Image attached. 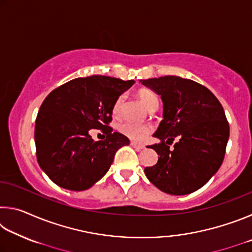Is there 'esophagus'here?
Listing matches in <instances>:
<instances>
[{"mask_svg":"<svg viewBox=\"0 0 252 252\" xmlns=\"http://www.w3.org/2000/svg\"><path fill=\"white\" fill-rule=\"evenodd\" d=\"M131 146L133 147V148H135L136 150H142V149H144V146H143V144L136 143V142H133V141H131Z\"/></svg>","mask_w":252,"mask_h":252,"instance_id":"obj_1","label":"esophagus"}]
</instances>
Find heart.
I'll list each match as a JSON object with an SVG mask.
<instances>
[{
    "instance_id": "obj_1",
    "label": "heart",
    "mask_w": 252,
    "mask_h": 252,
    "mask_svg": "<svg viewBox=\"0 0 252 252\" xmlns=\"http://www.w3.org/2000/svg\"><path fill=\"white\" fill-rule=\"evenodd\" d=\"M136 96L139 97V100L142 102L144 106L149 111H155L159 106V99L155 92L150 89L142 88L139 89L136 91ZM125 95H120L114 102L113 105V114L114 116H120L123 109V105H125ZM119 130H120L123 135H126V138L131 139L132 141L135 142H142L146 140L149 134L152 132V126L150 125H134V123L131 122H123L119 126Z\"/></svg>"
}]
</instances>
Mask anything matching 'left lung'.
<instances>
[{
    "label": "left lung",
    "instance_id": "8db88e82",
    "mask_svg": "<svg viewBox=\"0 0 252 252\" xmlns=\"http://www.w3.org/2000/svg\"><path fill=\"white\" fill-rule=\"evenodd\" d=\"M141 82L163 102V120L153 134L160 142L150 146L160 157L144 173L165 193L194 192L223 161L229 123L222 105L209 89L189 79L167 75Z\"/></svg>",
    "mask_w": 252,
    "mask_h": 252
}]
</instances>
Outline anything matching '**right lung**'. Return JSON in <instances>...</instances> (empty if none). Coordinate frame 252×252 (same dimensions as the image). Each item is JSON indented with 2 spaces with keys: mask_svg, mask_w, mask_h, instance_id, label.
I'll return each instance as SVG.
<instances>
[{
  "mask_svg": "<svg viewBox=\"0 0 252 252\" xmlns=\"http://www.w3.org/2000/svg\"><path fill=\"white\" fill-rule=\"evenodd\" d=\"M133 80L103 75L73 79L50 93L40 106L34 140L41 169L59 187L82 191L108 172L114 155L129 139L109 126L114 102ZM91 128L105 139L94 142Z\"/></svg>",
  "mask_w": 252,
  "mask_h": 252,
  "instance_id": "1",
  "label": "right lung"
}]
</instances>
